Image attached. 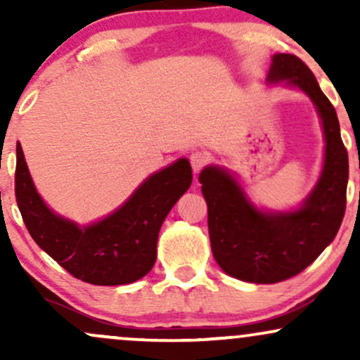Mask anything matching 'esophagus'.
Here are the masks:
<instances>
[{"mask_svg":"<svg viewBox=\"0 0 360 360\" xmlns=\"http://www.w3.org/2000/svg\"><path fill=\"white\" fill-rule=\"evenodd\" d=\"M210 160H212L210 159V154H206L203 150H196L189 155V162H191L194 172H200L205 166H208Z\"/></svg>","mask_w":360,"mask_h":360,"instance_id":"1","label":"esophagus"}]
</instances>
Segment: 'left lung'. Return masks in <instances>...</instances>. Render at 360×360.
<instances>
[{"label": "left lung", "instance_id": "left-lung-1", "mask_svg": "<svg viewBox=\"0 0 360 360\" xmlns=\"http://www.w3.org/2000/svg\"><path fill=\"white\" fill-rule=\"evenodd\" d=\"M267 81L304 91L321 118L323 171L304 203L292 212H262L223 169L206 167L200 174L214 260L232 278L257 284L300 274L330 245L344 220L349 181V155L335 108L308 65L291 53H276Z\"/></svg>", "mask_w": 360, "mask_h": 360}]
</instances>
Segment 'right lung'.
Here are the masks:
<instances>
[{
  "label": "right lung",
  "mask_w": 360,
  "mask_h": 360,
  "mask_svg": "<svg viewBox=\"0 0 360 360\" xmlns=\"http://www.w3.org/2000/svg\"><path fill=\"white\" fill-rule=\"evenodd\" d=\"M193 181L188 159L147 177L110 217L79 226L47 208L16 143L15 196L28 233L74 278L96 286L130 284L154 267L167 213Z\"/></svg>",
  "instance_id": "obj_1"
}]
</instances>
